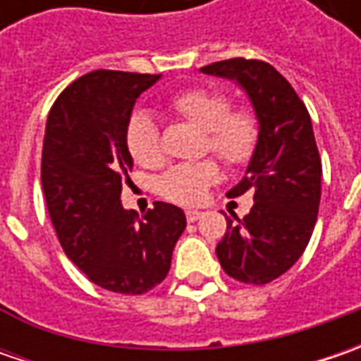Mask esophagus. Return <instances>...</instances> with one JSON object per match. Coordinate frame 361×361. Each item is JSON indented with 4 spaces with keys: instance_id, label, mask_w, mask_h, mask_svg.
<instances>
[{
    "instance_id": "obj_1",
    "label": "esophagus",
    "mask_w": 361,
    "mask_h": 361,
    "mask_svg": "<svg viewBox=\"0 0 361 361\" xmlns=\"http://www.w3.org/2000/svg\"><path fill=\"white\" fill-rule=\"evenodd\" d=\"M185 215H187L188 223H195V221H199V219H201L202 213H201V211H192V209H188Z\"/></svg>"
}]
</instances>
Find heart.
I'll return each instance as SVG.
<instances>
[{
    "mask_svg": "<svg viewBox=\"0 0 361 361\" xmlns=\"http://www.w3.org/2000/svg\"><path fill=\"white\" fill-rule=\"evenodd\" d=\"M171 108L195 126L204 130L202 150L213 152L227 166H243L255 154L261 124L249 106L233 108L223 90L209 86H192L171 96ZM126 146L132 159L145 169H157L164 162V146L157 120L148 112H134L126 124ZM219 180V166L207 159L190 164H176L162 174L159 192L178 204H195L207 188Z\"/></svg>",
    "mask_w": 361,
    "mask_h": 361,
    "instance_id": "obj_1",
    "label": "heart"
}]
</instances>
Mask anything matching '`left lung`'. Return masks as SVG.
<instances>
[{
    "label": "left lung",
    "instance_id": "1",
    "mask_svg": "<svg viewBox=\"0 0 361 361\" xmlns=\"http://www.w3.org/2000/svg\"><path fill=\"white\" fill-rule=\"evenodd\" d=\"M241 84L255 108L261 138L243 180L229 197L253 195L249 215L233 223L216 245L225 273L241 283L281 277L312 239L322 199V159L303 100L271 63L231 58L201 68Z\"/></svg>",
    "mask_w": 361,
    "mask_h": 361
}]
</instances>
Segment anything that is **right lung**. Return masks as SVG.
I'll use <instances>...</instances> for the list:
<instances>
[{
  "label": "right lung",
  "instance_id": "add662e5",
  "mask_svg": "<svg viewBox=\"0 0 361 361\" xmlns=\"http://www.w3.org/2000/svg\"><path fill=\"white\" fill-rule=\"evenodd\" d=\"M160 74L94 70L58 96L42 150V187L63 253L92 283L142 295L169 275L185 213L154 202L138 216L120 202L130 180L126 124Z\"/></svg>",
  "mask_w": 361,
  "mask_h": 361
}]
</instances>
